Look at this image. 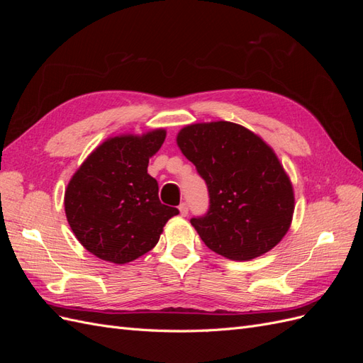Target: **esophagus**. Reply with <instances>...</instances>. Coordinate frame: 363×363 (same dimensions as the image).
Segmentation results:
<instances>
[{"mask_svg": "<svg viewBox=\"0 0 363 363\" xmlns=\"http://www.w3.org/2000/svg\"><path fill=\"white\" fill-rule=\"evenodd\" d=\"M179 211H180V215H182V216H188V213H189V206L186 204V203H182L180 207H179Z\"/></svg>", "mask_w": 363, "mask_h": 363, "instance_id": "1", "label": "esophagus"}]
</instances>
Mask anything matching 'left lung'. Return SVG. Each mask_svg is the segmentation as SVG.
Returning a JSON list of instances; mask_svg holds the SVG:
<instances>
[{"instance_id":"obj_1","label":"left lung","mask_w":363,"mask_h":363,"mask_svg":"<svg viewBox=\"0 0 363 363\" xmlns=\"http://www.w3.org/2000/svg\"><path fill=\"white\" fill-rule=\"evenodd\" d=\"M177 145L204 179L211 206L191 224L203 242L230 260H251L288 233L295 208L289 175L251 130L228 123L183 127Z\"/></svg>"}]
</instances>
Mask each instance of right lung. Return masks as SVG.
<instances>
[{"label":"right lung","mask_w":363,"mask_h":363,"mask_svg":"<svg viewBox=\"0 0 363 363\" xmlns=\"http://www.w3.org/2000/svg\"><path fill=\"white\" fill-rule=\"evenodd\" d=\"M167 130L106 139L80 164L65 191V213L79 242L94 256L133 262L159 242L179 208L159 200L156 179L147 172Z\"/></svg>","instance_id":"obj_1"}]
</instances>
